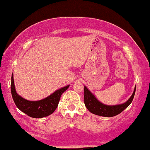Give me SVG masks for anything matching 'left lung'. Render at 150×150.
Listing matches in <instances>:
<instances>
[{
    "label": "left lung",
    "mask_w": 150,
    "mask_h": 150,
    "mask_svg": "<svg viewBox=\"0 0 150 150\" xmlns=\"http://www.w3.org/2000/svg\"><path fill=\"white\" fill-rule=\"evenodd\" d=\"M135 93V88L133 95L126 103L122 104V105L108 106V105H103V103H100L85 86L84 87V103H85L86 108L91 113L98 116H102V117H112L120 114L126 107L129 106L134 98Z\"/></svg>",
    "instance_id": "1"
}]
</instances>
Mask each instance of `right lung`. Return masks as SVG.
<instances>
[{"label":"right lung","mask_w":150,"mask_h":150,"mask_svg":"<svg viewBox=\"0 0 150 150\" xmlns=\"http://www.w3.org/2000/svg\"><path fill=\"white\" fill-rule=\"evenodd\" d=\"M69 86H67L58 90L43 100L38 101H29L17 95L14 84L13 74L11 78V93L16 106L22 112L36 119L47 117L53 113L58 106L62 94L68 88Z\"/></svg>","instance_id":"obj_1"}]
</instances>
